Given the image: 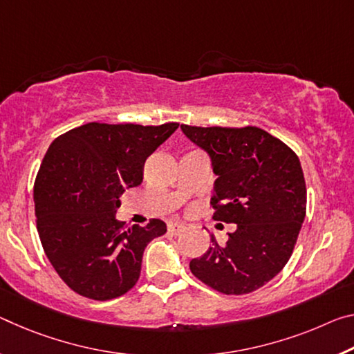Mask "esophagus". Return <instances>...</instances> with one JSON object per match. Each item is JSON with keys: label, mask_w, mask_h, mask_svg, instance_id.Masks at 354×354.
I'll list each match as a JSON object with an SVG mask.
<instances>
[{"label": "esophagus", "mask_w": 354, "mask_h": 354, "mask_svg": "<svg viewBox=\"0 0 354 354\" xmlns=\"http://www.w3.org/2000/svg\"><path fill=\"white\" fill-rule=\"evenodd\" d=\"M184 230V225L183 223H179V222H171V223H168V232L170 233H173V234H179Z\"/></svg>", "instance_id": "esophagus-1"}]
</instances>
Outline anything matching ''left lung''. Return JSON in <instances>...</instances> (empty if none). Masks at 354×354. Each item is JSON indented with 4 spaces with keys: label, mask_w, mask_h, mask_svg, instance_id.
Wrapping results in <instances>:
<instances>
[{
    "label": "left lung",
    "mask_w": 354,
    "mask_h": 354,
    "mask_svg": "<svg viewBox=\"0 0 354 354\" xmlns=\"http://www.w3.org/2000/svg\"><path fill=\"white\" fill-rule=\"evenodd\" d=\"M181 129L211 156L217 175L212 218L238 225L225 245L211 236L212 248L190 261V271L218 293H252L276 277L293 254L307 206L299 157L257 126Z\"/></svg>",
    "instance_id": "1"
}]
</instances>
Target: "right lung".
<instances>
[{
  "instance_id": "add662e5",
  "label": "right lung",
  "mask_w": 354,
  "mask_h": 354,
  "mask_svg": "<svg viewBox=\"0 0 354 354\" xmlns=\"http://www.w3.org/2000/svg\"><path fill=\"white\" fill-rule=\"evenodd\" d=\"M178 126L88 122L50 145L35 181L36 225L48 261L75 293L109 301L137 283L145 248L167 225L153 218L127 228L115 212Z\"/></svg>"
}]
</instances>
